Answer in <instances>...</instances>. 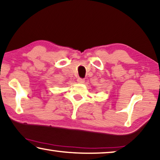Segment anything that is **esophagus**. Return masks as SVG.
I'll return each instance as SVG.
<instances>
[{"label":"esophagus","instance_id":"1","mask_svg":"<svg viewBox=\"0 0 160 160\" xmlns=\"http://www.w3.org/2000/svg\"><path fill=\"white\" fill-rule=\"evenodd\" d=\"M77 82H78V83H84V79H83V78H82L78 77V78H77Z\"/></svg>","mask_w":160,"mask_h":160}]
</instances>
